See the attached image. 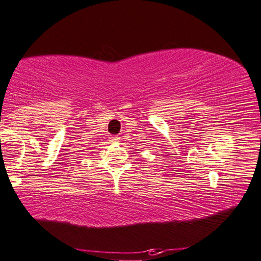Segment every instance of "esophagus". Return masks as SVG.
Wrapping results in <instances>:
<instances>
[{
  "label": "esophagus",
  "mask_w": 261,
  "mask_h": 261,
  "mask_svg": "<svg viewBox=\"0 0 261 261\" xmlns=\"http://www.w3.org/2000/svg\"><path fill=\"white\" fill-rule=\"evenodd\" d=\"M111 139H112V141H114V142H117V141H119V140H120V138H119V137H117V136H115V137H112V138H111Z\"/></svg>",
  "instance_id": "obj_1"
}]
</instances>
